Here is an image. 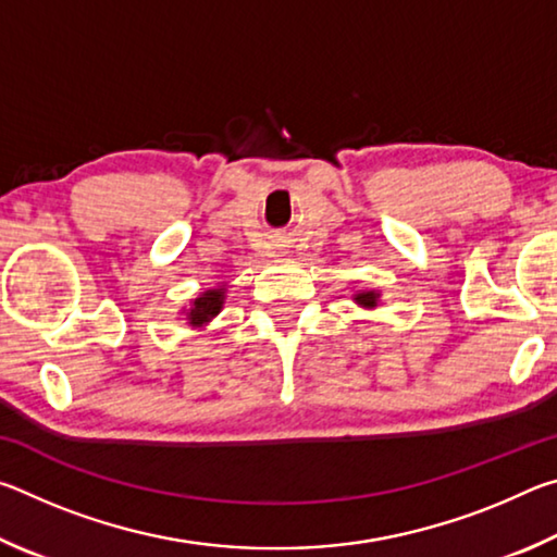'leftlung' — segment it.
Instances as JSON below:
<instances>
[{
  "instance_id": "obj_1",
  "label": "left lung",
  "mask_w": 557,
  "mask_h": 557,
  "mask_svg": "<svg viewBox=\"0 0 557 557\" xmlns=\"http://www.w3.org/2000/svg\"><path fill=\"white\" fill-rule=\"evenodd\" d=\"M358 305L363 307H375V292H363V295H358Z\"/></svg>"
}]
</instances>
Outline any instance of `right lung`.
<instances>
[{"label": "right lung", "instance_id": "obj_1", "mask_svg": "<svg viewBox=\"0 0 557 557\" xmlns=\"http://www.w3.org/2000/svg\"><path fill=\"white\" fill-rule=\"evenodd\" d=\"M223 307V292L221 289H209L203 292V295L194 301V307L188 309V322L194 326H201L213 319L215 314L221 312Z\"/></svg>", "mask_w": 557, "mask_h": 557}]
</instances>
